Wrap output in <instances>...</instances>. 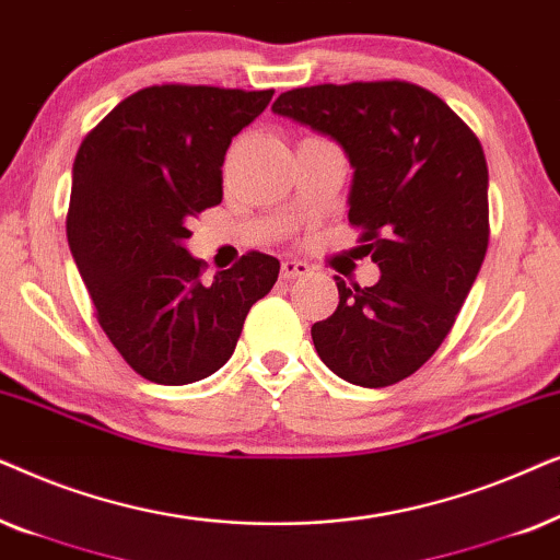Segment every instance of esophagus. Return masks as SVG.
<instances>
[{"instance_id":"obj_1","label":"esophagus","mask_w":560,"mask_h":560,"mask_svg":"<svg viewBox=\"0 0 560 560\" xmlns=\"http://www.w3.org/2000/svg\"><path fill=\"white\" fill-rule=\"evenodd\" d=\"M310 273V264H304L300 258H287L281 264V279H296V276H307Z\"/></svg>"}]
</instances>
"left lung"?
Returning a JSON list of instances; mask_svg holds the SVG:
<instances>
[{
  "label": "left lung",
  "instance_id": "1",
  "mask_svg": "<svg viewBox=\"0 0 560 560\" xmlns=\"http://www.w3.org/2000/svg\"><path fill=\"white\" fill-rule=\"evenodd\" d=\"M271 109L348 155V220L382 271L374 287L335 276L338 310L312 325L317 355L348 384H397L441 348L487 256L479 138L441 96L407 81L292 89Z\"/></svg>",
  "mask_w": 560,
  "mask_h": 560
}]
</instances>
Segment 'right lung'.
<instances>
[{
  "label": "right lung",
  "instance_id": "1",
  "mask_svg": "<svg viewBox=\"0 0 560 560\" xmlns=\"http://www.w3.org/2000/svg\"><path fill=\"white\" fill-rule=\"evenodd\" d=\"M271 96L148 86L79 148L66 220L71 256L102 330L148 382L184 386L220 371L250 307L279 279V260L253 250L202 281V260L186 250L194 214L222 202L230 143Z\"/></svg>",
  "mask_w": 560,
  "mask_h": 560
}]
</instances>
